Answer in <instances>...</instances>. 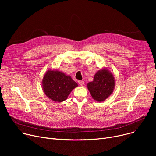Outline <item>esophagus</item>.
I'll return each mask as SVG.
<instances>
[{"label": "esophagus", "instance_id": "34e87169", "mask_svg": "<svg viewBox=\"0 0 156 156\" xmlns=\"http://www.w3.org/2000/svg\"><path fill=\"white\" fill-rule=\"evenodd\" d=\"M78 83H79V85H81V86H83V85H84L85 82H84L83 81H78Z\"/></svg>", "mask_w": 156, "mask_h": 156}]
</instances>
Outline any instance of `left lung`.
Returning a JSON list of instances; mask_svg holds the SVG:
<instances>
[{
	"label": "left lung",
	"instance_id": "1",
	"mask_svg": "<svg viewBox=\"0 0 156 156\" xmlns=\"http://www.w3.org/2000/svg\"><path fill=\"white\" fill-rule=\"evenodd\" d=\"M115 83V78L112 73L104 67L95 74L93 81L88 83L87 87L93 99L101 102L112 94Z\"/></svg>",
	"mask_w": 156,
	"mask_h": 156
}]
</instances>
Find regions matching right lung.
Masks as SVG:
<instances>
[{
    "instance_id": "obj_1",
    "label": "right lung",
    "mask_w": 156,
    "mask_h": 156,
    "mask_svg": "<svg viewBox=\"0 0 156 156\" xmlns=\"http://www.w3.org/2000/svg\"><path fill=\"white\" fill-rule=\"evenodd\" d=\"M78 86L71 76L56 69L47 70L42 81L44 94L55 102L66 100L73 90Z\"/></svg>"
}]
</instances>
